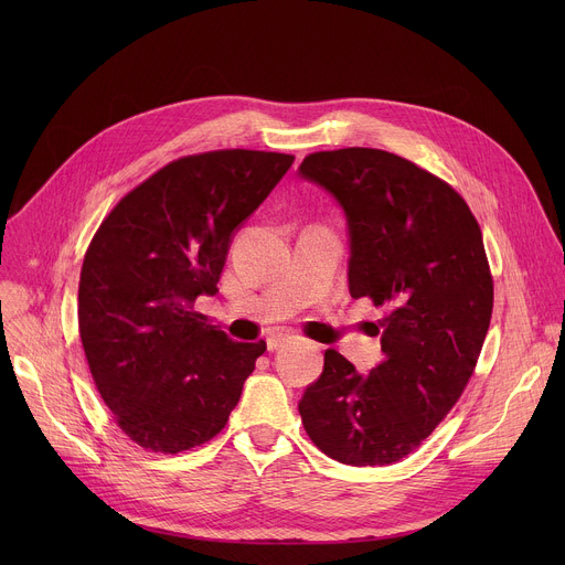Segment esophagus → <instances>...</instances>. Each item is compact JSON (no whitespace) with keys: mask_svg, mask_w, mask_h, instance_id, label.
<instances>
[{"mask_svg":"<svg viewBox=\"0 0 565 565\" xmlns=\"http://www.w3.org/2000/svg\"><path fill=\"white\" fill-rule=\"evenodd\" d=\"M288 340V335H284V333H277V335H270L266 342H268V351H275V349H279L284 342Z\"/></svg>","mask_w":565,"mask_h":565,"instance_id":"obj_1","label":"esophagus"}]
</instances>
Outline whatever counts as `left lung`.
I'll return each instance as SVG.
<instances>
[{"label":"left lung","instance_id":"8db88e82","mask_svg":"<svg viewBox=\"0 0 565 565\" xmlns=\"http://www.w3.org/2000/svg\"><path fill=\"white\" fill-rule=\"evenodd\" d=\"M299 174L344 207L351 297L384 308L382 362L360 375L329 349L299 416L333 460L391 465L445 420L476 369L494 308L482 234L449 183L384 149L315 151Z\"/></svg>","mask_w":565,"mask_h":565}]
</instances>
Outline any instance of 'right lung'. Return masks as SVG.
<instances>
[{
	"label": "right lung",
	"instance_id": "right-lung-1",
	"mask_svg": "<svg viewBox=\"0 0 565 565\" xmlns=\"http://www.w3.org/2000/svg\"><path fill=\"white\" fill-rule=\"evenodd\" d=\"M295 156L216 149L160 168L100 223L77 290L79 340L116 425L156 454L212 440L266 342H232L194 310L214 295L234 230Z\"/></svg>",
	"mask_w": 565,
	"mask_h": 565
}]
</instances>
